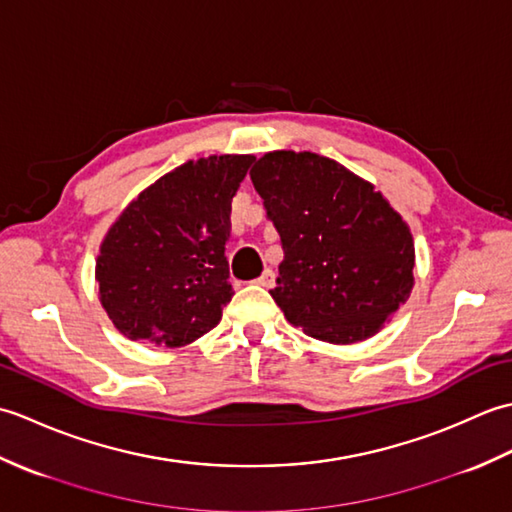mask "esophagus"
Instances as JSON below:
<instances>
[{"instance_id": "34e87169", "label": "esophagus", "mask_w": 512, "mask_h": 512, "mask_svg": "<svg viewBox=\"0 0 512 512\" xmlns=\"http://www.w3.org/2000/svg\"><path fill=\"white\" fill-rule=\"evenodd\" d=\"M257 284L262 288H273L275 286V273L273 270H264V275L257 279Z\"/></svg>"}]
</instances>
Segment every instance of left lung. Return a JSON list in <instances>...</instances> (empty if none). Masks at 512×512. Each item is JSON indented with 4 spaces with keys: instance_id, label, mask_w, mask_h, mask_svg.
Masks as SVG:
<instances>
[{
    "instance_id": "left-lung-1",
    "label": "left lung",
    "mask_w": 512,
    "mask_h": 512,
    "mask_svg": "<svg viewBox=\"0 0 512 512\" xmlns=\"http://www.w3.org/2000/svg\"><path fill=\"white\" fill-rule=\"evenodd\" d=\"M250 180L284 246L270 295L286 319L334 345L374 336L413 288L402 215L372 182L312 151H268Z\"/></svg>"
}]
</instances>
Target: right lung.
I'll return each mask as SVG.
<instances>
[{
  "label": "right lung",
  "mask_w": 512,
  "mask_h": 512,
  "mask_svg": "<svg viewBox=\"0 0 512 512\" xmlns=\"http://www.w3.org/2000/svg\"><path fill=\"white\" fill-rule=\"evenodd\" d=\"M253 160H187L140 191L105 233L99 299L129 341L184 347L220 323L233 297L224 257L231 202Z\"/></svg>",
  "instance_id": "right-lung-1"
}]
</instances>
